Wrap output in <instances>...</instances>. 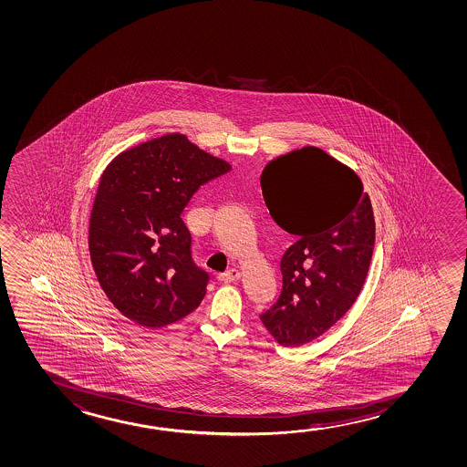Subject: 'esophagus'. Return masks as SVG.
<instances>
[{
	"instance_id": "1",
	"label": "esophagus",
	"mask_w": 467,
	"mask_h": 467,
	"mask_svg": "<svg viewBox=\"0 0 467 467\" xmlns=\"http://www.w3.org/2000/svg\"><path fill=\"white\" fill-rule=\"evenodd\" d=\"M240 275H242V272L238 271V269H229V271L223 272V274H219L217 279L223 282V284H230V282H235V280L240 279Z\"/></svg>"
}]
</instances>
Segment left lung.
Returning a JSON list of instances; mask_svg holds the SVG:
<instances>
[{
  "label": "left lung",
  "mask_w": 467,
  "mask_h": 467,
  "mask_svg": "<svg viewBox=\"0 0 467 467\" xmlns=\"http://www.w3.org/2000/svg\"><path fill=\"white\" fill-rule=\"evenodd\" d=\"M261 188L272 219L298 237L280 261L279 299L261 320L282 347H301L361 292L376 242L372 204L355 171L316 147L271 161Z\"/></svg>",
  "instance_id": "obj_1"
}]
</instances>
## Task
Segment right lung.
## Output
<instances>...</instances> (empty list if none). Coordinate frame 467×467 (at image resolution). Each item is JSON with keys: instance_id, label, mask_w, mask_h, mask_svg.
<instances>
[{"instance_id": "1", "label": "right lung", "mask_w": 467, "mask_h": 467, "mask_svg": "<svg viewBox=\"0 0 467 467\" xmlns=\"http://www.w3.org/2000/svg\"><path fill=\"white\" fill-rule=\"evenodd\" d=\"M230 164L182 133H168L116 156L91 209L88 248L98 282L126 317L164 327L200 306L208 272L192 259L182 211Z\"/></svg>"}]
</instances>
